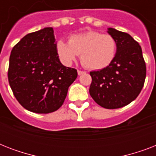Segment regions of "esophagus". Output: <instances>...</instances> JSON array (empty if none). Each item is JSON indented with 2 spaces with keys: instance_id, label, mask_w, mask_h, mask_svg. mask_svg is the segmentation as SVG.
<instances>
[{
  "instance_id": "1",
  "label": "esophagus",
  "mask_w": 156,
  "mask_h": 156,
  "mask_svg": "<svg viewBox=\"0 0 156 156\" xmlns=\"http://www.w3.org/2000/svg\"><path fill=\"white\" fill-rule=\"evenodd\" d=\"M86 73L85 71L78 70V75H81V74H83V73Z\"/></svg>"
}]
</instances>
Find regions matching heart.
I'll use <instances>...</instances> for the list:
<instances>
[{
    "instance_id": "b5f03b06",
    "label": "heart",
    "mask_w": 156,
    "mask_h": 156,
    "mask_svg": "<svg viewBox=\"0 0 156 156\" xmlns=\"http://www.w3.org/2000/svg\"><path fill=\"white\" fill-rule=\"evenodd\" d=\"M116 49L112 35L94 30L72 35L69 42L62 39L56 42V52L64 64L70 65L80 55L82 65L92 70L108 67L115 59Z\"/></svg>"
}]
</instances>
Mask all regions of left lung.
<instances>
[{"label":"left lung","instance_id":"1","mask_svg":"<svg viewBox=\"0 0 156 156\" xmlns=\"http://www.w3.org/2000/svg\"><path fill=\"white\" fill-rule=\"evenodd\" d=\"M108 33L116 41V56L108 67L90 72L89 92L104 108H120L141 92L147 73L146 63L141 46L132 36L114 28H108Z\"/></svg>","mask_w":156,"mask_h":156}]
</instances>
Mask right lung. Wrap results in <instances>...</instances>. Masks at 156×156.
Wrapping results in <instances>:
<instances>
[{
	"label": "right lung",
	"mask_w": 156,
	"mask_h": 156,
	"mask_svg": "<svg viewBox=\"0 0 156 156\" xmlns=\"http://www.w3.org/2000/svg\"><path fill=\"white\" fill-rule=\"evenodd\" d=\"M77 69L61 63L52 27L25 35L9 56V83L19 104L35 113H50L61 108Z\"/></svg>",
	"instance_id": "right-lung-1"
}]
</instances>
